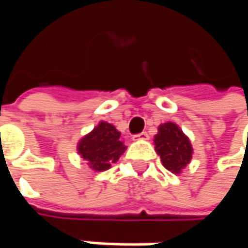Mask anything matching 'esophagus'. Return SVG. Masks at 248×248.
I'll return each instance as SVG.
<instances>
[{"label":"esophagus","instance_id":"esophagus-1","mask_svg":"<svg viewBox=\"0 0 248 248\" xmlns=\"http://www.w3.org/2000/svg\"><path fill=\"white\" fill-rule=\"evenodd\" d=\"M148 132H140V134H137V135L132 137V140H135V142H139V140H148Z\"/></svg>","mask_w":248,"mask_h":248}]
</instances>
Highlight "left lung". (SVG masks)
I'll return each mask as SVG.
<instances>
[{
	"instance_id": "8db88e82",
	"label": "left lung",
	"mask_w": 248,
	"mask_h": 248,
	"mask_svg": "<svg viewBox=\"0 0 248 248\" xmlns=\"http://www.w3.org/2000/svg\"><path fill=\"white\" fill-rule=\"evenodd\" d=\"M153 142L163 166L172 174H181L190 163L193 156L190 139L175 123L167 121L160 124Z\"/></svg>"
}]
</instances>
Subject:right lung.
I'll list each match as a JSON object with an SVG mask.
<instances>
[{
    "label": "right lung",
    "mask_w": 248,
    "mask_h": 248,
    "mask_svg": "<svg viewBox=\"0 0 248 248\" xmlns=\"http://www.w3.org/2000/svg\"><path fill=\"white\" fill-rule=\"evenodd\" d=\"M125 149L121 132L108 121H99L95 128L77 142V153L95 172L109 170L111 164L119 161Z\"/></svg>",
    "instance_id": "obj_1"
}]
</instances>
